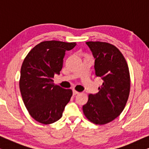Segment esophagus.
Listing matches in <instances>:
<instances>
[{
  "instance_id": "esophagus-1",
  "label": "esophagus",
  "mask_w": 149,
  "mask_h": 149,
  "mask_svg": "<svg viewBox=\"0 0 149 149\" xmlns=\"http://www.w3.org/2000/svg\"><path fill=\"white\" fill-rule=\"evenodd\" d=\"M78 93H79V91H77L75 90V89H73V95H76V94H78Z\"/></svg>"
}]
</instances>
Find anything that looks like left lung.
<instances>
[{"label":"left lung","mask_w":149,"mask_h":149,"mask_svg":"<svg viewBox=\"0 0 149 149\" xmlns=\"http://www.w3.org/2000/svg\"><path fill=\"white\" fill-rule=\"evenodd\" d=\"M95 58L96 77L103 80L96 94H89L83 106L87 119L96 125L110 123L121 115L130 91V74L127 63L122 53L109 42L89 41Z\"/></svg>","instance_id":"left-lung-1"}]
</instances>
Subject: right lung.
Wrapping results in <instances>:
<instances>
[{
	"mask_svg": "<svg viewBox=\"0 0 149 149\" xmlns=\"http://www.w3.org/2000/svg\"><path fill=\"white\" fill-rule=\"evenodd\" d=\"M75 45L76 42L42 41L24 58L20 71V92L30 116L40 123L47 125L60 119L72 95V89L55 85L53 78L62 70L66 51Z\"/></svg>",
	"mask_w": 149,
	"mask_h": 149,
	"instance_id": "1",
	"label": "right lung"
}]
</instances>
